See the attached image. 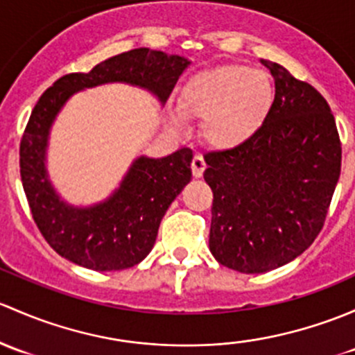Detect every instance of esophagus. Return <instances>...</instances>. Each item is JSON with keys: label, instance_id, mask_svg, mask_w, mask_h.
<instances>
[{"label": "esophagus", "instance_id": "esophagus-1", "mask_svg": "<svg viewBox=\"0 0 355 355\" xmlns=\"http://www.w3.org/2000/svg\"><path fill=\"white\" fill-rule=\"evenodd\" d=\"M205 167H207V164H205L203 157L200 155H195L193 157V162H191V171H193V176L195 178H202L203 176V171Z\"/></svg>", "mask_w": 355, "mask_h": 355}]
</instances>
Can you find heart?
Returning <instances> with one entry per match:
<instances>
[{
  "instance_id": "1",
  "label": "heart",
  "mask_w": 355,
  "mask_h": 355,
  "mask_svg": "<svg viewBox=\"0 0 355 355\" xmlns=\"http://www.w3.org/2000/svg\"><path fill=\"white\" fill-rule=\"evenodd\" d=\"M275 105V85L263 69L248 64H222L196 73L179 96L184 118L203 119L202 137L214 150L246 145L268 121ZM181 123L178 112L171 114Z\"/></svg>"
}]
</instances>
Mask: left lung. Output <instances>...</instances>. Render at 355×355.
<instances>
[{"mask_svg":"<svg viewBox=\"0 0 355 355\" xmlns=\"http://www.w3.org/2000/svg\"><path fill=\"white\" fill-rule=\"evenodd\" d=\"M268 121L246 145L205 155L214 191L211 254L241 273H265L304 253L323 227L340 178L342 145L324 97L286 68Z\"/></svg>","mask_w":355,"mask_h":355,"instance_id":"left-lung-1","label":"left lung"}]
</instances>
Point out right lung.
Masks as SVG:
<instances>
[{"label": "right lung", "instance_id": "1", "mask_svg": "<svg viewBox=\"0 0 355 355\" xmlns=\"http://www.w3.org/2000/svg\"><path fill=\"white\" fill-rule=\"evenodd\" d=\"M189 63L178 54L138 47L102 61L89 73L61 76L39 98L20 141V176L32 217L58 254L97 272L144 261L167 208L191 181L193 152L181 148L160 159L137 157L111 196L75 207L61 198L46 167L56 116L76 92L104 83L140 87L166 104Z\"/></svg>", "mask_w": 355, "mask_h": 355}]
</instances>
